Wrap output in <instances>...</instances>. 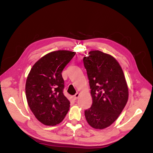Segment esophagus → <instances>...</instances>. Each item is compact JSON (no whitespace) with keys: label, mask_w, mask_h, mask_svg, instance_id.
I'll use <instances>...</instances> for the list:
<instances>
[{"label":"esophagus","mask_w":153,"mask_h":153,"mask_svg":"<svg viewBox=\"0 0 153 153\" xmlns=\"http://www.w3.org/2000/svg\"><path fill=\"white\" fill-rule=\"evenodd\" d=\"M79 95H80V94L78 93V92H77V93H76L75 95L73 96V99L74 100H76L78 98V96H79Z\"/></svg>","instance_id":"obj_1"}]
</instances>
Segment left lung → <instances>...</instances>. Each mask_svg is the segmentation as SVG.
Returning a JSON list of instances; mask_svg holds the SVG:
<instances>
[{
	"mask_svg": "<svg viewBox=\"0 0 153 153\" xmlns=\"http://www.w3.org/2000/svg\"><path fill=\"white\" fill-rule=\"evenodd\" d=\"M83 61L92 98L91 108L85 110V117L92 128L104 129L118 118L126 105V79L119 62L109 54L91 51Z\"/></svg>",
	"mask_w": 153,
	"mask_h": 153,
	"instance_id": "1",
	"label": "left lung"
}]
</instances>
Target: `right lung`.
I'll use <instances>...</instances> for the list:
<instances>
[{
  "label": "right lung",
  "mask_w": 153,
  "mask_h": 153,
  "mask_svg": "<svg viewBox=\"0 0 153 153\" xmlns=\"http://www.w3.org/2000/svg\"><path fill=\"white\" fill-rule=\"evenodd\" d=\"M75 52L58 50L41 57L31 68L25 84L27 103L36 119L47 126L62 121L70 102L63 94L64 68Z\"/></svg>",
  "instance_id": "1"
}]
</instances>
